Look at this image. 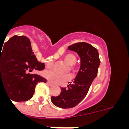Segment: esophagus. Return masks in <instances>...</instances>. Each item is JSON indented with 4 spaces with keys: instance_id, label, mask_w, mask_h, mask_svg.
Wrapping results in <instances>:
<instances>
[{
    "instance_id": "1",
    "label": "esophagus",
    "mask_w": 129,
    "mask_h": 129,
    "mask_svg": "<svg viewBox=\"0 0 129 129\" xmlns=\"http://www.w3.org/2000/svg\"><path fill=\"white\" fill-rule=\"evenodd\" d=\"M46 83H47V85H49V86H52V83H51V82H50V81H47V82H46Z\"/></svg>"
}]
</instances>
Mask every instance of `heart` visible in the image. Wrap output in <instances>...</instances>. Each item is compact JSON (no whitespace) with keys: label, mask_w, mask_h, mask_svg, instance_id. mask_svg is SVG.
I'll use <instances>...</instances> for the list:
<instances>
[{"label":"heart","mask_w":129,"mask_h":129,"mask_svg":"<svg viewBox=\"0 0 129 129\" xmlns=\"http://www.w3.org/2000/svg\"><path fill=\"white\" fill-rule=\"evenodd\" d=\"M64 60L70 66H74L76 63V56L71 53L66 55L64 57ZM52 66H53L52 62H48L46 63V67L48 68H52ZM44 77H46L52 83L56 84V85H62L70 79V76H61L52 71L45 72L44 73Z\"/></svg>","instance_id":"b5f03b06"}]
</instances>
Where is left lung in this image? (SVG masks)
Instances as JSON below:
<instances>
[{"label": "left lung", "mask_w": 129, "mask_h": 129, "mask_svg": "<svg viewBox=\"0 0 129 129\" xmlns=\"http://www.w3.org/2000/svg\"><path fill=\"white\" fill-rule=\"evenodd\" d=\"M81 59V66L74 81L67 87L61 88L58 96H52L51 101L56 107L61 109H70L76 107L85 98L90 85L98 75L100 64L98 51L91 44L77 43L68 46Z\"/></svg>", "instance_id": "obj_1"}]
</instances>
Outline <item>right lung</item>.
I'll return each instance as SVG.
<instances>
[{"label": "right lung", "instance_id": "1", "mask_svg": "<svg viewBox=\"0 0 129 129\" xmlns=\"http://www.w3.org/2000/svg\"><path fill=\"white\" fill-rule=\"evenodd\" d=\"M31 50L28 37L14 35L0 52V87L3 86L10 100L28 101L34 95L37 83L46 82L41 76L29 73L44 68V64L37 61Z\"/></svg>", "mask_w": 129, "mask_h": 129}]
</instances>
